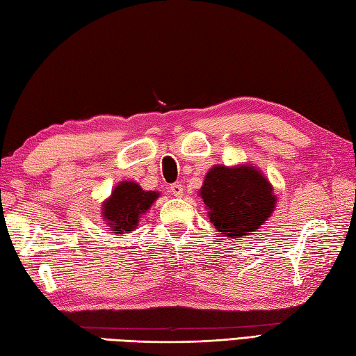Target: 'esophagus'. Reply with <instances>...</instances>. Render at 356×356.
<instances>
[{
  "instance_id": "1",
  "label": "esophagus",
  "mask_w": 356,
  "mask_h": 356,
  "mask_svg": "<svg viewBox=\"0 0 356 356\" xmlns=\"http://www.w3.org/2000/svg\"><path fill=\"white\" fill-rule=\"evenodd\" d=\"M170 191H171L172 195H176V197H182V194H184V185L172 184V185L170 186Z\"/></svg>"
}]
</instances>
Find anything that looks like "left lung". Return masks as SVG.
Segmentation results:
<instances>
[{"label": "left lung", "instance_id": "1", "mask_svg": "<svg viewBox=\"0 0 356 356\" xmlns=\"http://www.w3.org/2000/svg\"><path fill=\"white\" fill-rule=\"evenodd\" d=\"M200 197L216 229L231 238L257 231L275 208L274 188L251 165H216L207 172Z\"/></svg>", "mask_w": 356, "mask_h": 356}]
</instances>
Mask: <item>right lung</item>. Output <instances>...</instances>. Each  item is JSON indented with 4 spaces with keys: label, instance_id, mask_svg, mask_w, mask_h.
I'll list each match as a JSON object with an SVG mask.
<instances>
[{
    "label": "right lung",
    "instance_id": "add662e5",
    "mask_svg": "<svg viewBox=\"0 0 356 356\" xmlns=\"http://www.w3.org/2000/svg\"><path fill=\"white\" fill-rule=\"evenodd\" d=\"M159 197L156 191H143L136 182H120L110 197L102 203V216L113 234H125L136 229L142 214Z\"/></svg>",
    "mask_w": 356,
    "mask_h": 356
}]
</instances>
